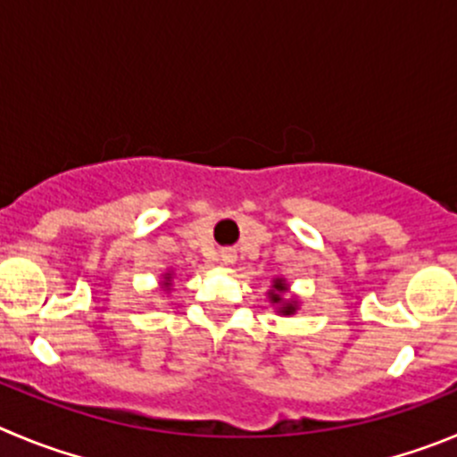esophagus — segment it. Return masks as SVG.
<instances>
[{
  "label": "esophagus",
  "instance_id": "obj_1",
  "mask_svg": "<svg viewBox=\"0 0 457 457\" xmlns=\"http://www.w3.org/2000/svg\"><path fill=\"white\" fill-rule=\"evenodd\" d=\"M223 262L225 263H232V254H223Z\"/></svg>",
  "mask_w": 457,
  "mask_h": 457
}]
</instances>
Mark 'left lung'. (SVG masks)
I'll use <instances>...</instances> for the list:
<instances>
[{"label":"left lung","mask_w":457,"mask_h":457,"mask_svg":"<svg viewBox=\"0 0 457 457\" xmlns=\"http://www.w3.org/2000/svg\"><path fill=\"white\" fill-rule=\"evenodd\" d=\"M287 291H288L287 281L275 279L272 281V291L268 293V297H270L272 304H277V311H279L281 315H291V313H295V309H297L295 300H284V293Z\"/></svg>","instance_id":"8db88e82"}]
</instances>
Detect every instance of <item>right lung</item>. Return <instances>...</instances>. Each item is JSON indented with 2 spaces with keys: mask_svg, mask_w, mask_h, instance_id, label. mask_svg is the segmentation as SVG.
Returning <instances> with one entry per match:
<instances>
[{
  "mask_svg": "<svg viewBox=\"0 0 457 457\" xmlns=\"http://www.w3.org/2000/svg\"><path fill=\"white\" fill-rule=\"evenodd\" d=\"M170 287V275H166L164 277V288H169Z\"/></svg>",
  "mask_w": 457,
  "mask_h": 457,
  "instance_id": "right-lung-1",
  "label": "right lung"
}]
</instances>
